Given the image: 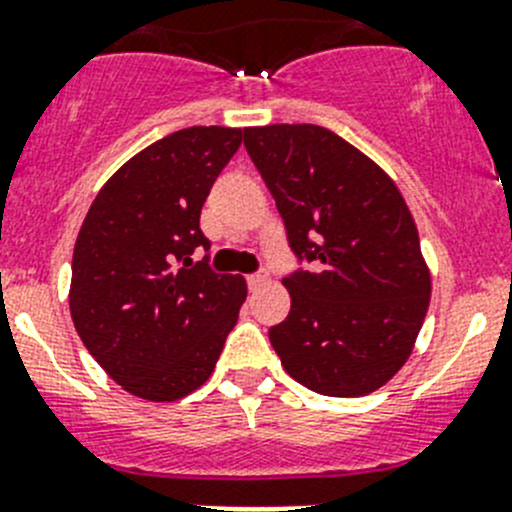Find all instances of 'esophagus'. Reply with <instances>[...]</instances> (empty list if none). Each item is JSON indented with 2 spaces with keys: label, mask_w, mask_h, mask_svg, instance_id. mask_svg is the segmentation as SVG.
I'll list each match as a JSON object with an SVG mask.
<instances>
[{
  "label": "esophagus",
  "mask_w": 512,
  "mask_h": 512,
  "mask_svg": "<svg viewBox=\"0 0 512 512\" xmlns=\"http://www.w3.org/2000/svg\"><path fill=\"white\" fill-rule=\"evenodd\" d=\"M265 283H267V275H262V272H257V275H250V278H247V288L250 290H257L260 285H265Z\"/></svg>",
  "instance_id": "1"
}]
</instances>
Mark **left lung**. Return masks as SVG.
<instances>
[{
    "label": "left lung",
    "instance_id": "obj_1",
    "mask_svg": "<svg viewBox=\"0 0 512 512\" xmlns=\"http://www.w3.org/2000/svg\"><path fill=\"white\" fill-rule=\"evenodd\" d=\"M288 242L315 272L283 285L290 313L270 328L283 369L326 396H364L407 364L432 275L399 186L376 161L313 123L245 128Z\"/></svg>",
    "mask_w": 512,
    "mask_h": 512
}]
</instances>
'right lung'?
I'll list each match as a JSON object with an SVG mask.
<instances>
[{
    "instance_id": "add662e5",
    "label": "right lung",
    "mask_w": 512,
    "mask_h": 512,
    "mask_svg": "<svg viewBox=\"0 0 512 512\" xmlns=\"http://www.w3.org/2000/svg\"><path fill=\"white\" fill-rule=\"evenodd\" d=\"M242 128L191 126L105 181L78 232L70 315L90 356L128 394L176 401L212 376L247 298L240 275L194 262L199 214Z\"/></svg>"
}]
</instances>
